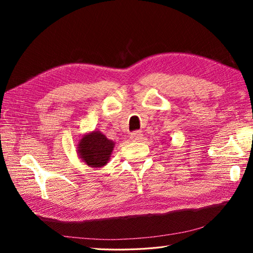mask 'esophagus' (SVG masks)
<instances>
[{
	"label": "esophagus",
	"instance_id": "obj_1",
	"mask_svg": "<svg viewBox=\"0 0 253 253\" xmlns=\"http://www.w3.org/2000/svg\"><path fill=\"white\" fill-rule=\"evenodd\" d=\"M130 139H131L132 141H140L141 139H142V133H141V131L137 130V131H133V132H131Z\"/></svg>",
	"mask_w": 253,
	"mask_h": 253
}]
</instances>
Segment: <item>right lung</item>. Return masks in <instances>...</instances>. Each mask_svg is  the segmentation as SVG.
I'll use <instances>...</instances> for the list:
<instances>
[{"label": "right lung", "instance_id": "1", "mask_svg": "<svg viewBox=\"0 0 253 253\" xmlns=\"http://www.w3.org/2000/svg\"><path fill=\"white\" fill-rule=\"evenodd\" d=\"M115 142L106 138L100 130L84 133L77 144L78 158L93 169L103 168L110 161Z\"/></svg>", "mask_w": 253, "mask_h": 253}]
</instances>
